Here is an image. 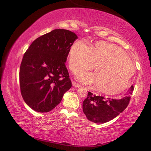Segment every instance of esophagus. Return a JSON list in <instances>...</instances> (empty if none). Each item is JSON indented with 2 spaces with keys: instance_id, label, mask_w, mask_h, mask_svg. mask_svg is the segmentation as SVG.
<instances>
[{
  "instance_id": "1",
  "label": "esophagus",
  "mask_w": 151,
  "mask_h": 151,
  "mask_svg": "<svg viewBox=\"0 0 151 151\" xmlns=\"http://www.w3.org/2000/svg\"><path fill=\"white\" fill-rule=\"evenodd\" d=\"M73 86H75V87H80L81 86V85H79V84H78V83H76V82H73Z\"/></svg>"
}]
</instances>
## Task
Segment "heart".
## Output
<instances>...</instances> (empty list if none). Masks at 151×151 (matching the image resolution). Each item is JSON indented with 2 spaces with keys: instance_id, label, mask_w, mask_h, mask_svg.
Masks as SVG:
<instances>
[{
  "instance_id": "heart-1",
  "label": "heart",
  "mask_w": 151,
  "mask_h": 151,
  "mask_svg": "<svg viewBox=\"0 0 151 151\" xmlns=\"http://www.w3.org/2000/svg\"><path fill=\"white\" fill-rule=\"evenodd\" d=\"M68 65L74 73L92 69L95 73H78L76 78L85 84H96L101 93L113 95L127 88L134 74V66L124 51L116 45L98 41L91 46L78 40L68 52Z\"/></svg>"
}]
</instances>
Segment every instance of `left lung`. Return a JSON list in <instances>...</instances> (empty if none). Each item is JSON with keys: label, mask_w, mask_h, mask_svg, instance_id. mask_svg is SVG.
I'll use <instances>...</instances> for the list:
<instances>
[{"label": "left lung", "mask_w": 151, "mask_h": 151, "mask_svg": "<svg viewBox=\"0 0 151 151\" xmlns=\"http://www.w3.org/2000/svg\"><path fill=\"white\" fill-rule=\"evenodd\" d=\"M133 90L132 85L127 96L120 99H106L88 92L87 97L83 103V112L86 118L94 123L103 124L111 121L127 108Z\"/></svg>", "instance_id": "obj_1"}]
</instances>
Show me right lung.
<instances>
[{
	"mask_svg": "<svg viewBox=\"0 0 151 151\" xmlns=\"http://www.w3.org/2000/svg\"><path fill=\"white\" fill-rule=\"evenodd\" d=\"M77 39L70 30L55 29L35 40L24 53L19 73L20 92L32 110L52 111L72 86L65 63Z\"/></svg>",
	"mask_w": 151,
	"mask_h": 151,
	"instance_id": "right-lung-1",
	"label": "right lung"
}]
</instances>
